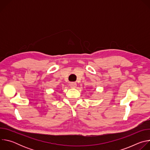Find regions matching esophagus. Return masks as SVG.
I'll return each mask as SVG.
<instances>
[{
    "label": "esophagus",
    "instance_id": "esophagus-1",
    "mask_svg": "<svg viewBox=\"0 0 150 150\" xmlns=\"http://www.w3.org/2000/svg\"><path fill=\"white\" fill-rule=\"evenodd\" d=\"M69 85H70V87L71 88H75L76 87V83L74 82H72L70 83Z\"/></svg>",
    "mask_w": 150,
    "mask_h": 150
}]
</instances>
